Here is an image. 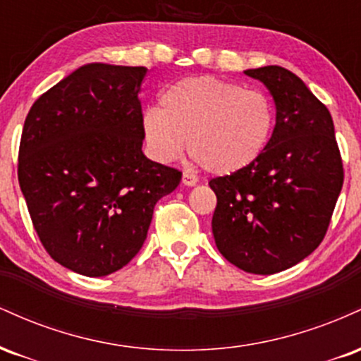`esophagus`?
Instances as JSON below:
<instances>
[{
  "label": "esophagus",
  "mask_w": 361,
  "mask_h": 361,
  "mask_svg": "<svg viewBox=\"0 0 361 361\" xmlns=\"http://www.w3.org/2000/svg\"><path fill=\"white\" fill-rule=\"evenodd\" d=\"M197 176L193 175V173H188V171H185L183 173V185H186V186H193V185H197Z\"/></svg>",
  "instance_id": "esophagus-1"
}]
</instances>
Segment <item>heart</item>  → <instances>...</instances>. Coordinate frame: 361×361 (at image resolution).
<instances>
[{"instance_id": "1", "label": "heart", "mask_w": 361, "mask_h": 361, "mask_svg": "<svg viewBox=\"0 0 361 361\" xmlns=\"http://www.w3.org/2000/svg\"><path fill=\"white\" fill-rule=\"evenodd\" d=\"M147 109L142 132L157 161L175 159L185 147L198 166L226 176L251 166L267 149L275 110L267 93L214 76L185 78Z\"/></svg>"}]
</instances>
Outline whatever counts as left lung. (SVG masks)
<instances>
[{
    "label": "left lung",
    "mask_w": 361,
    "mask_h": 361,
    "mask_svg": "<svg viewBox=\"0 0 361 361\" xmlns=\"http://www.w3.org/2000/svg\"><path fill=\"white\" fill-rule=\"evenodd\" d=\"M244 73L270 90L276 123L251 166L209 181L217 197L212 233L234 267L273 275L322 243L345 171L329 110L300 78L280 66Z\"/></svg>",
    "instance_id": "8db88e82"
}]
</instances>
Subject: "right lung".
Returning <instances> with one entry per match:
<instances>
[{"label": "right lung", "instance_id": "right-lung-1", "mask_svg": "<svg viewBox=\"0 0 361 361\" xmlns=\"http://www.w3.org/2000/svg\"><path fill=\"white\" fill-rule=\"evenodd\" d=\"M147 69L88 64L37 98L22 130L18 183L44 250L86 276L137 255L156 202L181 171L142 152Z\"/></svg>", "mask_w": 361, "mask_h": 361}]
</instances>
